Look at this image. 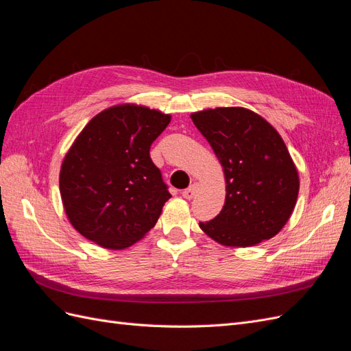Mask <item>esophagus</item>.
Wrapping results in <instances>:
<instances>
[{
  "label": "esophagus",
  "instance_id": "obj_1",
  "mask_svg": "<svg viewBox=\"0 0 351 351\" xmlns=\"http://www.w3.org/2000/svg\"><path fill=\"white\" fill-rule=\"evenodd\" d=\"M199 187H200V184H199V183L190 184L186 190H183V197H184V199H187V200L193 199V197L196 196V193L199 192Z\"/></svg>",
  "mask_w": 351,
  "mask_h": 351
}]
</instances>
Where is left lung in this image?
<instances>
[{"instance_id":"1","label":"left lung","mask_w":351,"mask_h":351,"mask_svg":"<svg viewBox=\"0 0 351 351\" xmlns=\"http://www.w3.org/2000/svg\"><path fill=\"white\" fill-rule=\"evenodd\" d=\"M224 169L226 204L208 222L212 240L249 247L277 236L299 196V173L280 133L256 112L241 107L204 110L190 115Z\"/></svg>"}]
</instances>
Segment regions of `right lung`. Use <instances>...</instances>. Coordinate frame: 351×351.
Segmentation results:
<instances>
[{
	"label": "right lung",
	"mask_w": 351,
	"mask_h": 351,
	"mask_svg": "<svg viewBox=\"0 0 351 351\" xmlns=\"http://www.w3.org/2000/svg\"><path fill=\"white\" fill-rule=\"evenodd\" d=\"M169 121V114L121 104L84 125L60 169L62 206L83 237L121 250L156 224L171 195L149 149Z\"/></svg>",
	"instance_id": "add662e5"
}]
</instances>
